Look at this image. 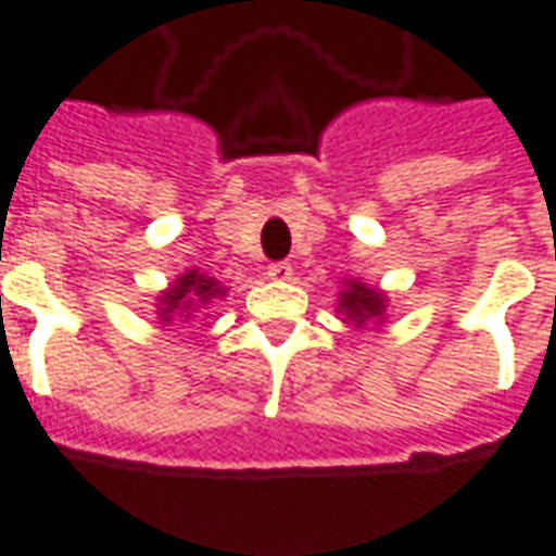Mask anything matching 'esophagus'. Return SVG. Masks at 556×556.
Listing matches in <instances>:
<instances>
[{
	"label": "esophagus",
	"instance_id": "1",
	"mask_svg": "<svg viewBox=\"0 0 556 556\" xmlns=\"http://www.w3.org/2000/svg\"><path fill=\"white\" fill-rule=\"evenodd\" d=\"M291 274H294L291 262H274V265H267V277L277 279V282H286V279H291Z\"/></svg>",
	"mask_w": 556,
	"mask_h": 556
}]
</instances>
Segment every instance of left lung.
I'll list each match as a JSON object with an SVG mask.
<instances>
[{"label": "left lung", "instance_id": "8db88e82", "mask_svg": "<svg viewBox=\"0 0 556 556\" xmlns=\"http://www.w3.org/2000/svg\"><path fill=\"white\" fill-rule=\"evenodd\" d=\"M349 289L342 291V301H339V309L345 313V318L357 321V327L366 325L369 318H381L384 313V294L381 291L369 289L363 282H345Z\"/></svg>", "mask_w": 556, "mask_h": 556}]
</instances>
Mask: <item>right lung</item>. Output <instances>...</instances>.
Masks as SVG:
<instances>
[{
    "label": "right lung",
    "mask_w": 556,
    "mask_h": 556,
    "mask_svg": "<svg viewBox=\"0 0 556 556\" xmlns=\"http://www.w3.org/2000/svg\"><path fill=\"white\" fill-rule=\"evenodd\" d=\"M223 291L226 289H219L217 279L205 277L199 270H187L184 277H178V282L169 291H163V298H160V318L163 321H172L175 315L190 318L195 313V306H202L211 298H219Z\"/></svg>",
    "instance_id": "1"
}]
</instances>
